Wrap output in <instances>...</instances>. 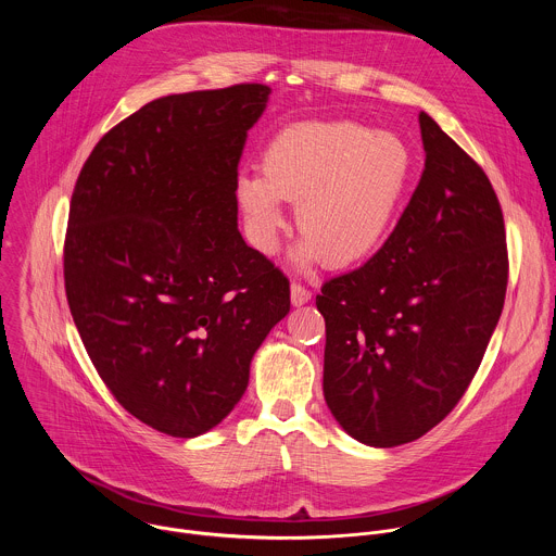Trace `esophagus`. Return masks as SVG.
Listing matches in <instances>:
<instances>
[{"instance_id":"obj_1","label":"esophagus","mask_w":556,"mask_h":556,"mask_svg":"<svg viewBox=\"0 0 556 556\" xmlns=\"http://www.w3.org/2000/svg\"><path fill=\"white\" fill-rule=\"evenodd\" d=\"M309 299H312V292L305 286L292 281V286H290V301H292V305H296V307L305 305Z\"/></svg>"}]
</instances>
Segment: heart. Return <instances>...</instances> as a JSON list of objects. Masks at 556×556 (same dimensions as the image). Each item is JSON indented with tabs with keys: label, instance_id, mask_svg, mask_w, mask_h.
I'll return each instance as SVG.
<instances>
[{
	"label": "heart",
	"instance_id": "1",
	"mask_svg": "<svg viewBox=\"0 0 556 556\" xmlns=\"http://www.w3.org/2000/svg\"><path fill=\"white\" fill-rule=\"evenodd\" d=\"M412 149L393 131L361 123H301L279 131L262 155V174L237 178L253 244L273 255L286 226L283 202H296L303 232L296 257L345 268L374 255L399 215L412 176Z\"/></svg>",
	"mask_w": 556,
	"mask_h": 556
}]
</instances>
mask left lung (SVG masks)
<instances>
[{
    "instance_id": "8db88e82",
    "label": "left lung",
    "mask_w": 556,
    "mask_h": 556,
    "mask_svg": "<svg viewBox=\"0 0 556 556\" xmlns=\"http://www.w3.org/2000/svg\"><path fill=\"white\" fill-rule=\"evenodd\" d=\"M422 178L382 249L316 294L324 395L367 446L422 438L459 403L502 316L508 253L484 169L425 112Z\"/></svg>"
}]
</instances>
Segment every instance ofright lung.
Segmentation results:
<instances>
[{
	"mask_svg": "<svg viewBox=\"0 0 556 556\" xmlns=\"http://www.w3.org/2000/svg\"><path fill=\"white\" fill-rule=\"evenodd\" d=\"M268 94L240 84L147 103L97 142L72 193L74 326L114 399L174 438L232 412L290 312V281L237 230V165Z\"/></svg>",
	"mask_w": 556,
	"mask_h": 556,
	"instance_id": "1",
	"label": "right lung"
}]
</instances>
